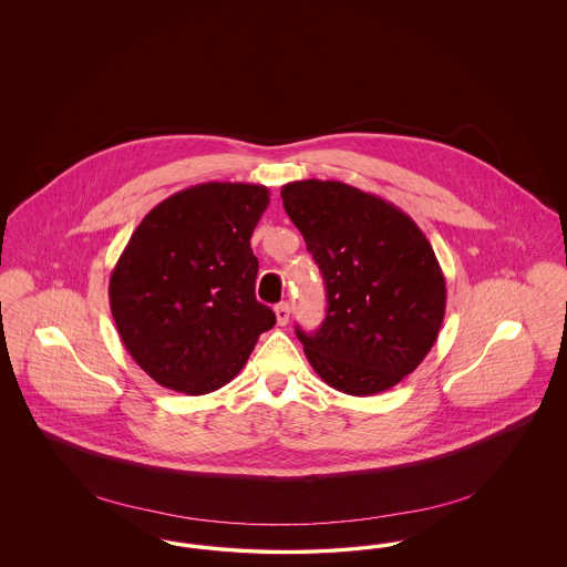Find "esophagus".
Masks as SVG:
<instances>
[{"label":"esophagus","mask_w":567,"mask_h":567,"mask_svg":"<svg viewBox=\"0 0 567 567\" xmlns=\"http://www.w3.org/2000/svg\"><path fill=\"white\" fill-rule=\"evenodd\" d=\"M274 312H276V321H278L280 327H285V324L289 323V315H291V308H289V303H287V301L278 303V306L274 308Z\"/></svg>","instance_id":"esophagus-1"}]
</instances>
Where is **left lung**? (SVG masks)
<instances>
[{
    "label": "left lung",
    "mask_w": 567,
    "mask_h": 567,
    "mask_svg": "<svg viewBox=\"0 0 567 567\" xmlns=\"http://www.w3.org/2000/svg\"><path fill=\"white\" fill-rule=\"evenodd\" d=\"M282 206L323 274L327 317L296 329L312 370L349 395H377L432 351L446 278L419 225L391 202L338 181H297Z\"/></svg>",
    "instance_id": "left-lung-1"
}]
</instances>
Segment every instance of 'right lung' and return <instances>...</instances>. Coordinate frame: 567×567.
Listing matches in <instances>:
<instances>
[{
	"label": "right lung",
	"instance_id": "1",
	"mask_svg": "<svg viewBox=\"0 0 567 567\" xmlns=\"http://www.w3.org/2000/svg\"><path fill=\"white\" fill-rule=\"evenodd\" d=\"M270 190L202 183L157 204L121 252L109 296L135 363L165 389L206 395L240 374L276 323L255 297L250 236Z\"/></svg>",
	"mask_w": 567,
	"mask_h": 567
}]
</instances>
